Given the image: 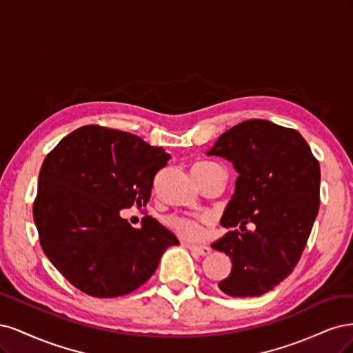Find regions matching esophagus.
Here are the masks:
<instances>
[{
  "label": "esophagus",
  "mask_w": 353,
  "mask_h": 353,
  "mask_svg": "<svg viewBox=\"0 0 353 353\" xmlns=\"http://www.w3.org/2000/svg\"><path fill=\"white\" fill-rule=\"evenodd\" d=\"M188 248L190 249L192 252H195L198 255H202V256H207L211 254V248L208 246H195V245H188Z\"/></svg>",
  "instance_id": "34e87169"
}]
</instances>
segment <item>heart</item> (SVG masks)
Wrapping results in <instances>:
<instances>
[{"label":"heart","instance_id":"heart-1","mask_svg":"<svg viewBox=\"0 0 353 353\" xmlns=\"http://www.w3.org/2000/svg\"><path fill=\"white\" fill-rule=\"evenodd\" d=\"M195 170H219V172L224 173V168L215 163L202 161L195 164L193 167ZM225 174V173H224ZM165 223L168 227L180 236L186 239V241L196 242L201 241L205 234V225L211 223V217L208 215H202V217H190V215H180V214H172L165 219Z\"/></svg>","mask_w":353,"mask_h":353}]
</instances>
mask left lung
<instances>
[{
    "label": "left lung",
    "mask_w": 353,
    "mask_h": 353,
    "mask_svg": "<svg viewBox=\"0 0 353 353\" xmlns=\"http://www.w3.org/2000/svg\"><path fill=\"white\" fill-rule=\"evenodd\" d=\"M208 155L232 161L239 173L221 224L241 232L211 245L233 265L219 288L236 298L261 296L299 263L320 208V164L299 132L261 119L224 132Z\"/></svg>",
    "instance_id": "8db88e82"
}]
</instances>
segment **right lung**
<instances>
[{
    "label": "right lung",
    "mask_w": 353,
    "mask_h": 353,
    "mask_svg": "<svg viewBox=\"0 0 353 353\" xmlns=\"http://www.w3.org/2000/svg\"><path fill=\"white\" fill-rule=\"evenodd\" d=\"M163 146L98 124L79 128L45 157L33 201L45 255L76 289L95 298L128 294L150 279L177 237L146 215L141 229L120 210L146 205Z\"/></svg>",
    "instance_id": "add662e5"
}]
</instances>
